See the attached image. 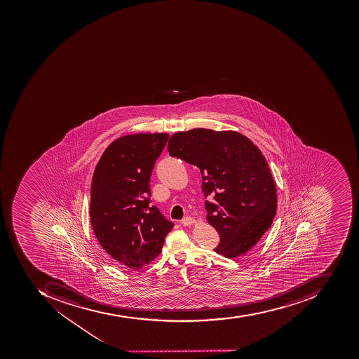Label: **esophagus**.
Instances as JSON below:
<instances>
[{
  "instance_id": "34e87169",
  "label": "esophagus",
  "mask_w": 359,
  "mask_h": 359,
  "mask_svg": "<svg viewBox=\"0 0 359 359\" xmlns=\"http://www.w3.org/2000/svg\"><path fill=\"white\" fill-rule=\"evenodd\" d=\"M196 223V219H192V217H184V219L181 221V224L184 225V226H189V225H194Z\"/></svg>"
}]
</instances>
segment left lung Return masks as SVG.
<instances>
[{
    "label": "left lung",
    "mask_w": 359,
    "mask_h": 359,
    "mask_svg": "<svg viewBox=\"0 0 359 359\" xmlns=\"http://www.w3.org/2000/svg\"><path fill=\"white\" fill-rule=\"evenodd\" d=\"M171 157L200 169L208 212L217 229L214 252L234 259L259 242L277 211V189L266 158L254 142L234 130L194 128L168 142Z\"/></svg>",
    "instance_id": "obj_1"
}]
</instances>
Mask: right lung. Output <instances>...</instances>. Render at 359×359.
Instances as JSON below:
<instances>
[{
  "label": "right lung",
  "instance_id": "1",
  "mask_svg": "<svg viewBox=\"0 0 359 359\" xmlns=\"http://www.w3.org/2000/svg\"><path fill=\"white\" fill-rule=\"evenodd\" d=\"M167 133L132 134L109 144L91 183L90 221L115 264L137 270L163 250L172 222L150 203V176Z\"/></svg>",
  "mask_w": 359,
  "mask_h": 359
}]
</instances>
